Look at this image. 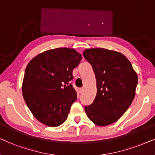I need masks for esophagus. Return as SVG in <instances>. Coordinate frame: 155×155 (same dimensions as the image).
Returning a JSON list of instances; mask_svg holds the SVG:
<instances>
[{
  "mask_svg": "<svg viewBox=\"0 0 155 155\" xmlns=\"http://www.w3.org/2000/svg\"><path fill=\"white\" fill-rule=\"evenodd\" d=\"M83 91H84V88H80L79 89V91L80 94H81V93L83 92Z\"/></svg>",
  "mask_w": 155,
  "mask_h": 155,
  "instance_id": "1",
  "label": "esophagus"
}]
</instances>
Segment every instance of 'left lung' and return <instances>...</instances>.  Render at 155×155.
<instances>
[{
    "mask_svg": "<svg viewBox=\"0 0 155 155\" xmlns=\"http://www.w3.org/2000/svg\"><path fill=\"white\" fill-rule=\"evenodd\" d=\"M83 55L92 66L97 87L93 104L84 108L86 115L98 126L112 124L126 112L135 98L137 73L118 51L92 48L85 49Z\"/></svg>",
    "mask_w": 155,
    "mask_h": 155,
    "instance_id": "8db88e82",
    "label": "left lung"
}]
</instances>
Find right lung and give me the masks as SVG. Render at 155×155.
I'll return each instance as SVG.
<instances>
[{
  "mask_svg": "<svg viewBox=\"0 0 155 155\" xmlns=\"http://www.w3.org/2000/svg\"><path fill=\"white\" fill-rule=\"evenodd\" d=\"M81 54L74 49L57 48L43 51L27 66L22 96L32 115L49 127L64 123L77 94L70 81Z\"/></svg>",
  "mask_w": 155,
  "mask_h": 155,
  "instance_id": "1",
  "label": "right lung"
}]
</instances>
